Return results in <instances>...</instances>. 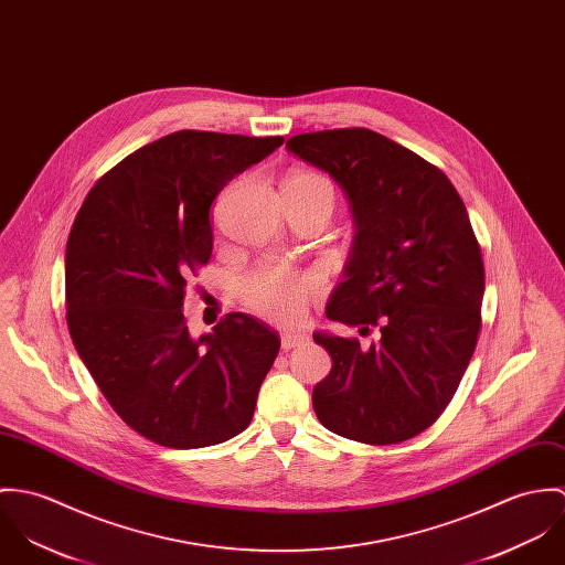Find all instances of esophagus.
<instances>
[{"label": "esophagus", "mask_w": 565, "mask_h": 565, "mask_svg": "<svg viewBox=\"0 0 565 565\" xmlns=\"http://www.w3.org/2000/svg\"><path fill=\"white\" fill-rule=\"evenodd\" d=\"M308 338L303 333H295V331H284L281 333V349L284 351H290V349H297L301 344H306Z\"/></svg>", "instance_id": "esophagus-1"}]
</instances>
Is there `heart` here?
Listing matches in <instances>:
<instances>
[{
  "label": "heart",
  "instance_id": "1",
  "mask_svg": "<svg viewBox=\"0 0 565 565\" xmlns=\"http://www.w3.org/2000/svg\"><path fill=\"white\" fill-rule=\"evenodd\" d=\"M286 189L322 196L331 207L335 201L331 182L313 171L292 173L286 180ZM320 292L322 281L316 275L286 264H259L238 279L241 299L253 312L273 322H299Z\"/></svg>",
  "mask_w": 565,
  "mask_h": 565
}]
</instances>
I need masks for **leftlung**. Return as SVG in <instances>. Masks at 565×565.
<instances>
[{
  "instance_id": "obj_1",
  "label": "left lung",
  "mask_w": 565,
  "mask_h": 565,
  "mask_svg": "<svg viewBox=\"0 0 565 565\" xmlns=\"http://www.w3.org/2000/svg\"><path fill=\"white\" fill-rule=\"evenodd\" d=\"M288 149L349 194L358 234L327 316L381 338L313 333L333 360L312 392L322 427L385 446L429 429L481 331L486 270L466 205L436 164L366 127L299 134Z\"/></svg>"
}]
</instances>
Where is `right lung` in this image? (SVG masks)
Segmentation results:
<instances>
[{
  "instance_id": "right-lung-1",
  "label": "right lung",
  "mask_w": 565,
  "mask_h": 565,
  "mask_svg": "<svg viewBox=\"0 0 565 565\" xmlns=\"http://www.w3.org/2000/svg\"><path fill=\"white\" fill-rule=\"evenodd\" d=\"M281 145L284 136L173 131L104 173L73 221L68 333L110 407L142 438L203 448L252 423L279 333L234 312L192 340L182 308L190 277L212 255V201Z\"/></svg>"
}]
</instances>
